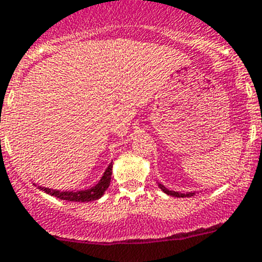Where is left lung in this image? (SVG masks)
I'll return each mask as SVG.
<instances>
[{
  "label": "left lung",
  "instance_id": "1",
  "mask_svg": "<svg viewBox=\"0 0 262 262\" xmlns=\"http://www.w3.org/2000/svg\"><path fill=\"white\" fill-rule=\"evenodd\" d=\"M158 187H160L161 191H164L166 195L174 196V198H191V196H195L196 192H198V191H189V192H186V193H182V192H178V191H171V189L166 188L164 184H161V183H158Z\"/></svg>",
  "mask_w": 262,
  "mask_h": 262
}]
</instances>
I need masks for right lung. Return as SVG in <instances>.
Returning a JSON list of instances; mask_svg holds the SVG:
<instances>
[{
  "mask_svg": "<svg viewBox=\"0 0 262 262\" xmlns=\"http://www.w3.org/2000/svg\"><path fill=\"white\" fill-rule=\"evenodd\" d=\"M112 170H113V162H110L109 166L102 174L101 179L98 181L97 184L87 189H75V191H61V189H54V188H48V187L37 186L38 189L44 191L45 193L50 196H54L57 199L66 201H75V203H90V201L98 200L102 198L107 188H109L110 179H112Z\"/></svg>",
  "mask_w": 262,
  "mask_h": 262,
  "instance_id": "right-lung-1",
  "label": "right lung"
}]
</instances>
